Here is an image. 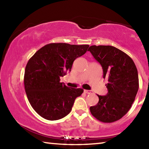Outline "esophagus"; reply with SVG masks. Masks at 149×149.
Segmentation results:
<instances>
[{
  "mask_svg": "<svg viewBox=\"0 0 149 149\" xmlns=\"http://www.w3.org/2000/svg\"><path fill=\"white\" fill-rule=\"evenodd\" d=\"M84 92L85 93H87V94H91V93H93L91 91H90V90H84Z\"/></svg>",
  "mask_w": 149,
  "mask_h": 149,
  "instance_id": "esophagus-1",
  "label": "esophagus"
}]
</instances>
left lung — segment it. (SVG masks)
<instances>
[{
    "label": "left lung",
    "mask_w": 149,
    "mask_h": 149,
    "mask_svg": "<svg viewBox=\"0 0 149 149\" xmlns=\"http://www.w3.org/2000/svg\"><path fill=\"white\" fill-rule=\"evenodd\" d=\"M102 68L103 78L108 93L97 95L99 100L90 107L91 114L104 123H112L127 114L134 102L139 89L137 68L127 54L109 45L91 46L89 49Z\"/></svg>",
    "instance_id": "8db88e82"
}]
</instances>
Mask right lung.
<instances>
[{"label":"right lung","instance_id":"add662e5","mask_svg":"<svg viewBox=\"0 0 149 149\" xmlns=\"http://www.w3.org/2000/svg\"><path fill=\"white\" fill-rule=\"evenodd\" d=\"M89 45L50 43L29 60L24 74V87L30 104L48 120H57L71 112L75 99L84 89L69 88L60 82L70 72L77 58L84 55Z\"/></svg>","mask_w":149,"mask_h":149}]
</instances>
